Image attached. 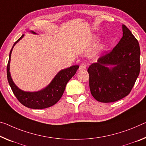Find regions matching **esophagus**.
<instances>
[{
    "instance_id": "obj_1",
    "label": "esophagus",
    "mask_w": 146,
    "mask_h": 146,
    "mask_svg": "<svg viewBox=\"0 0 146 146\" xmlns=\"http://www.w3.org/2000/svg\"><path fill=\"white\" fill-rule=\"evenodd\" d=\"M87 66H88V64L86 62H82V63L80 65L79 70H85V69L87 68Z\"/></svg>"
}]
</instances>
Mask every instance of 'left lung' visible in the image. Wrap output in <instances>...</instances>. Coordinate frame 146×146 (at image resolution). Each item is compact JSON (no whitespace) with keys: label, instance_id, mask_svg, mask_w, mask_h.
<instances>
[{"label":"left lung","instance_id":"obj_1","mask_svg":"<svg viewBox=\"0 0 146 146\" xmlns=\"http://www.w3.org/2000/svg\"><path fill=\"white\" fill-rule=\"evenodd\" d=\"M122 29L118 43L88 69L90 92L99 102H115L128 96L139 75V43L125 25Z\"/></svg>","mask_w":146,"mask_h":146}]
</instances>
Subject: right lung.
<instances>
[{"label":"right lung","mask_w":146,"mask_h":146,"mask_svg":"<svg viewBox=\"0 0 146 146\" xmlns=\"http://www.w3.org/2000/svg\"><path fill=\"white\" fill-rule=\"evenodd\" d=\"M32 32L33 34H36V32ZM23 36L24 34H23L21 37L15 41L12 48ZM12 48L10 50L9 60L7 65V78L11 90L18 101L23 105L33 109H43V108L50 107L56 104L62 98L67 83L75 75L79 66L76 65L61 70L55 76L48 86L41 91L37 92H24L16 86L10 76V62Z\"/></svg>","instance_id":"right-lung-1"}]
</instances>
